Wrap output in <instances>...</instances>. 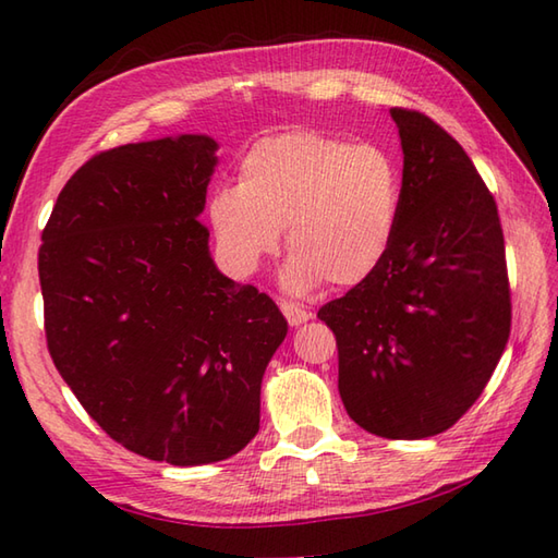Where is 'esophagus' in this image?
Wrapping results in <instances>:
<instances>
[{
  "label": "esophagus",
  "instance_id": "obj_1",
  "mask_svg": "<svg viewBox=\"0 0 558 558\" xmlns=\"http://www.w3.org/2000/svg\"><path fill=\"white\" fill-rule=\"evenodd\" d=\"M280 312L286 314L290 326H302V324H306L312 318V312L302 310V306L294 304V302H280Z\"/></svg>",
  "mask_w": 558,
  "mask_h": 558
}]
</instances>
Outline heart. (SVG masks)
Segmentation results:
<instances>
[{
	"mask_svg": "<svg viewBox=\"0 0 558 558\" xmlns=\"http://www.w3.org/2000/svg\"><path fill=\"white\" fill-rule=\"evenodd\" d=\"M400 213L402 172L386 148L314 132L258 141L240 162V184L218 189L208 206L236 276H252L286 230V280L298 292L372 278L393 246Z\"/></svg>",
	"mask_w": 558,
	"mask_h": 558,
	"instance_id": "b5f03b06",
	"label": "heart"
}]
</instances>
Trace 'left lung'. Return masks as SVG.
Listing matches in <instances>:
<instances>
[{"mask_svg":"<svg viewBox=\"0 0 558 558\" xmlns=\"http://www.w3.org/2000/svg\"><path fill=\"white\" fill-rule=\"evenodd\" d=\"M402 146V213L372 278L318 318L336 333L350 417L384 438L450 429L499 364L511 333L496 201L446 129L390 108Z\"/></svg>","mask_w":558,"mask_h":558,"instance_id":"1","label":"left lung"}]
</instances>
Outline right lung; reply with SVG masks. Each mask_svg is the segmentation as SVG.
<instances>
[{"mask_svg": "<svg viewBox=\"0 0 558 558\" xmlns=\"http://www.w3.org/2000/svg\"><path fill=\"white\" fill-rule=\"evenodd\" d=\"M216 150L182 134L98 153L59 192L38 252L57 372L117 444L180 468L252 441L288 336L276 302L210 258L198 216Z\"/></svg>", "mask_w": 558, "mask_h": 558, "instance_id": "1", "label": "right lung"}]
</instances>
